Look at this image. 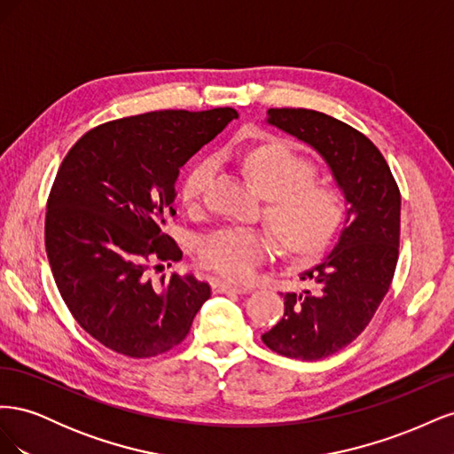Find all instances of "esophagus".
I'll return each instance as SVG.
<instances>
[{
    "label": "esophagus",
    "mask_w": 454,
    "mask_h": 454,
    "mask_svg": "<svg viewBox=\"0 0 454 454\" xmlns=\"http://www.w3.org/2000/svg\"><path fill=\"white\" fill-rule=\"evenodd\" d=\"M212 290H214V294H248V292H252V287L215 280V282H212Z\"/></svg>",
    "instance_id": "1"
}]
</instances>
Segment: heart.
<instances>
[{
  "label": "heart",
  "mask_w": 454,
  "mask_h": 454,
  "mask_svg": "<svg viewBox=\"0 0 454 454\" xmlns=\"http://www.w3.org/2000/svg\"><path fill=\"white\" fill-rule=\"evenodd\" d=\"M240 164L269 199L265 217L287 252L310 257L332 244L345 223L347 202L337 187L314 182V162L282 142H265L246 151ZM212 176V159L195 162L180 184L182 202L197 208ZM272 254L274 239L261 229L225 227L199 244L200 265L235 282L248 280Z\"/></svg>",
  "instance_id": "obj_1"
}]
</instances>
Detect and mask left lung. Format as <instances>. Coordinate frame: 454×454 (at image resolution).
<instances>
[{"mask_svg":"<svg viewBox=\"0 0 454 454\" xmlns=\"http://www.w3.org/2000/svg\"><path fill=\"white\" fill-rule=\"evenodd\" d=\"M267 115L318 151L350 204L333 252L301 274L312 287L286 294L282 320L261 337L286 358L322 360L350 345L388 294L400 254V187L379 147L347 122L303 107Z\"/></svg>","mask_w":454,"mask_h":454,"instance_id":"1","label":"left lung"}]
</instances>
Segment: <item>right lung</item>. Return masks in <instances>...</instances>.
Returning <instances> with one entry per match:
<instances>
[{
	"instance_id": "1",
	"label": "right lung",
	"mask_w": 454,
	"mask_h": 454,
	"mask_svg": "<svg viewBox=\"0 0 454 454\" xmlns=\"http://www.w3.org/2000/svg\"><path fill=\"white\" fill-rule=\"evenodd\" d=\"M237 117L232 107L122 117L90 129L64 157L47 199L45 250L66 307L109 350L167 352L208 301V282L193 274L153 282L151 270L182 259L164 232L180 168Z\"/></svg>"
}]
</instances>
